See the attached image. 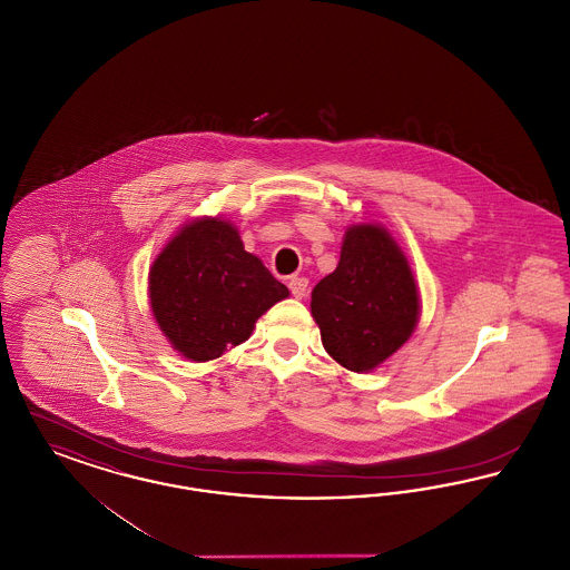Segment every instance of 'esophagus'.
Returning <instances> with one entry per match:
<instances>
[{"mask_svg": "<svg viewBox=\"0 0 570 570\" xmlns=\"http://www.w3.org/2000/svg\"><path fill=\"white\" fill-rule=\"evenodd\" d=\"M288 286H291V293L295 295V298H303L307 295V279L305 277H293L288 282Z\"/></svg>", "mask_w": 570, "mask_h": 570, "instance_id": "esophagus-1", "label": "esophagus"}]
</instances>
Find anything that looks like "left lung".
I'll return each mask as SVG.
<instances>
[{
  "label": "left lung",
  "instance_id": "1",
  "mask_svg": "<svg viewBox=\"0 0 570 570\" xmlns=\"http://www.w3.org/2000/svg\"><path fill=\"white\" fill-rule=\"evenodd\" d=\"M312 316L326 353L367 374L412 337L421 293L406 254L379 222L346 228L337 269L312 291Z\"/></svg>",
  "mask_w": 570,
  "mask_h": 570
}]
</instances>
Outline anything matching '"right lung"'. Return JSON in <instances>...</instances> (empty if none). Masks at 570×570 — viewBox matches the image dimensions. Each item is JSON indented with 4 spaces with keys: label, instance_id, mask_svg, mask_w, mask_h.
<instances>
[{
    "label": "right lung",
    "instance_id": "obj_1",
    "mask_svg": "<svg viewBox=\"0 0 570 570\" xmlns=\"http://www.w3.org/2000/svg\"><path fill=\"white\" fill-rule=\"evenodd\" d=\"M147 284L156 325L194 363L244 344L256 321L291 295L219 216L186 222L154 258Z\"/></svg>",
    "mask_w": 570,
    "mask_h": 570
}]
</instances>
